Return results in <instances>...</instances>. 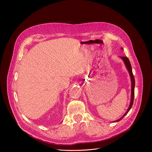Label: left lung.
<instances>
[{"instance_id":"obj_1","label":"left lung","mask_w":152,"mask_h":152,"mask_svg":"<svg viewBox=\"0 0 152 152\" xmlns=\"http://www.w3.org/2000/svg\"><path fill=\"white\" fill-rule=\"evenodd\" d=\"M123 60L124 61L125 64H126V66L129 72V74H130V76H131V82H132V93H131V103H130V105H129V107L128 108L127 111H126V113L124 114V115L119 120H117V121H120V120H121L124 117V115H126V114H127L128 113V112L129 111V110L131 109V107L132 106V104H133V103H134V95H135V78H134V76L133 75V73H132V67H131V62H130L129 59L126 57V56H123V57H121Z\"/></svg>"}]
</instances>
